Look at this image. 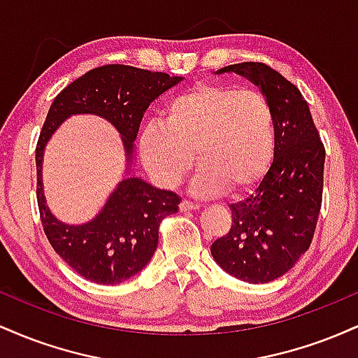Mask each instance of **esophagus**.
Wrapping results in <instances>:
<instances>
[{
  "instance_id": "obj_1",
  "label": "esophagus",
  "mask_w": 358,
  "mask_h": 358,
  "mask_svg": "<svg viewBox=\"0 0 358 358\" xmlns=\"http://www.w3.org/2000/svg\"><path fill=\"white\" fill-rule=\"evenodd\" d=\"M200 205L199 203H193L190 200H182V203H180V210L182 212H187V210H196Z\"/></svg>"
}]
</instances>
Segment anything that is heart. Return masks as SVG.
I'll use <instances>...</instances> for the list:
<instances>
[{"mask_svg":"<svg viewBox=\"0 0 358 358\" xmlns=\"http://www.w3.org/2000/svg\"><path fill=\"white\" fill-rule=\"evenodd\" d=\"M202 165L193 188L217 195L256 187L276 156V119L268 97L234 85L199 84L166 104L162 121L139 134V153L151 175L175 187L195 159Z\"/></svg>","mask_w":358,"mask_h":358,"instance_id":"obj_1","label":"heart"}]
</instances>
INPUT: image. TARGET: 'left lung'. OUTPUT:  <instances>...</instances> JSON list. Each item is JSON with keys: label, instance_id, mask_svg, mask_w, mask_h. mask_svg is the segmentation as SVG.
I'll return each instance as SVG.
<instances>
[{"label": "left lung", "instance_id": "8db88e82", "mask_svg": "<svg viewBox=\"0 0 358 358\" xmlns=\"http://www.w3.org/2000/svg\"><path fill=\"white\" fill-rule=\"evenodd\" d=\"M236 72L261 87L276 119V156L252 195L232 203L231 231L212 244L217 264L248 282H269L306 252L322 208L324 146L308 102L294 84L261 62H242Z\"/></svg>", "mask_w": 358, "mask_h": 358}]
</instances>
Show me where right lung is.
Listing matches in <instances>:
<instances>
[{"mask_svg":"<svg viewBox=\"0 0 358 358\" xmlns=\"http://www.w3.org/2000/svg\"><path fill=\"white\" fill-rule=\"evenodd\" d=\"M182 77L110 64L92 69L69 84L52 102L35 150L36 202L43 232L55 252L71 268L97 285H119L139 273L153 257L162 220L178 212L175 192L159 190L138 176H129L110 193L99 215L87 224L57 220L45 205L42 185L43 150L57 127L73 114H97L121 133L127 155L148 106L173 87Z\"/></svg>","mask_w":358,"mask_h":358,"instance_id":"1","label":"right lung"}]
</instances>
